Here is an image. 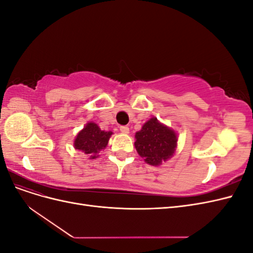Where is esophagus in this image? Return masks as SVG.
I'll use <instances>...</instances> for the list:
<instances>
[{"label": "esophagus", "instance_id": "obj_1", "mask_svg": "<svg viewBox=\"0 0 253 253\" xmlns=\"http://www.w3.org/2000/svg\"><path fill=\"white\" fill-rule=\"evenodd\" d=\"M120 131L124 133V134H128L129 133V128H128V126H120Z\"/></svg>", "mask_w": 253, "mask_h": 253}]
</instances>
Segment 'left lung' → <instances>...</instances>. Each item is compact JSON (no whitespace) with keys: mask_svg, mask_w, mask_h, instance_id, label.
<instances>
[{"mask_svg":"<svg viewBox=\"0 0 253 253\" xmlns=\"http://www.w3.org/2000/svg\"><path fill=\"white\" fill-rule=\"evenodd\" d=\"M135 148L144 162L159 166L169 159L175 152L177 137L174 131L162 125L156 118L145 122L135 135Z\"/></svg>","mask_w":253,"mask_h":253,"instance_id":"8db88e82","label":"left lung"}]
</instances>
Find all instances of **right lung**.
<instances>
[{
	"instance_id": "add662e5",
	"label": "right lung",
	"mask_w": 253,
	"mask_h": 253,
	"mask_svg": "<svg viewBox=\"0 0 253 253\" xmlns=\"http://www.w3.org/2000/svg\"><path fill=\"white\" fill-rule=\"evenodd\" d=\"M112 134L111 131H102L94 122H88L75 139V148L94 159L108 145Z\"/></svg>"
}]
</instances>
